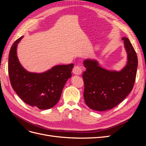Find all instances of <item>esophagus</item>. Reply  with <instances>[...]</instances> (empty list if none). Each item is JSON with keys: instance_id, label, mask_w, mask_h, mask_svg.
Returning a JSON list of instances; mask_svg holds the SVG:
<instances>
[{"instance_id": "esophagus-1", "label": "esophagus", "mask_w": 146, "mask_h": 146, "mask_svg": "<svg viewBox=\"0 0 146 146\" xmlns=\"http://www.w3.org/2000/svg\"><path fill=\"white\" fill-rule=\"evenodd\" d=\"M82 70L80 66H76L72 69V72L76 75H78V76L82 74Z\"/></svg>"}]
</instances>
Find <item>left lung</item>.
I'll return each instance as SVG.
<instances>
[{"instance_id":"left-lung-1","label":"left lung","mask_w":146,"mask_h":146,"mask_svg":"<svg viewBox=\"0 0 146 146\" xmlns=\"http://www.w3.org/2000/svg\"><path fill=\"white\" fill-rule=\"evenodd\" d=\"M128 61L119 72L106 70L96 60L83 61L86 70L83 74V97L91 109L103 111L115 107L133 89L138 67V57L129 39L122 38Z\"/></svg>"}]
</instances>
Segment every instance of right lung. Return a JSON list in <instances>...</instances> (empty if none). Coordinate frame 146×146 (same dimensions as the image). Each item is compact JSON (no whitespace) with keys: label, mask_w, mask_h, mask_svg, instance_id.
Listing matches in <instances>:
<instances>
[{"label":"right lung","mask_w":146,"mask_h":146,"mask_svg":"<svg viewBox=\"0 0 146 146\" xmlns=\"http://www.w3.org/2000/svg\"><path fill=\"white\" fill-rule=\"evenodd\" d=\"M21 36L13 44L8 56V74L13 89L25 104L40 110L52 108L58 103L63 87L71 77L74 64L58 65L47 71L32 73L20 64L16 54Z\"/></svg>","instance_id":"1"}]
</instances>
